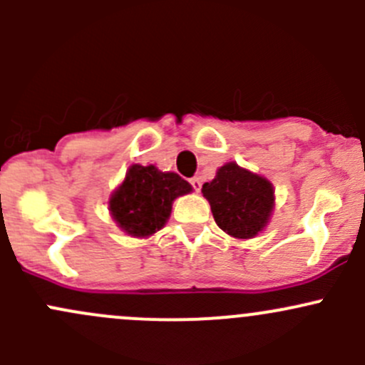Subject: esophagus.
Listing matches in <instances>:
<instances>
[{"label":"esophagus","mask_w":365,"mask_h":365,"mask_svg":"<svg viewBox=\"0 0 365 365\" xmlns=\"http://www.w3.org/2000/svg\"><path fill=\"white\" fill-rule=\"evenodd\" d=\"M190 185H192V189L196 190V192H200L201 185H203V182H201L200 176H194V178H190Z\"/></svg>","instance_id":"1"}]
</instances>
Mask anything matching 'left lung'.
Returning <instances> with one entry per match:
<instances>
[{"instance_id":"1","label":"left lung","mask_w":365,"mask_h":365,"mask_svg":"<svg viewBox=\"0 0 365 365\" xmlns=\"http://www.w3.org/2000/svg\"><path fill=\"white\" fill-rule=\"evenodd\" d=\"M201 192L208 200L217 226L235 238L256 237L274 206L272 183L235 162L222 165Z\"/></svg>"}]
</instances>
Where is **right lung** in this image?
<instances>
[{
    "mask_svg": "<svg viewBox=\"0 0 365 365\" xmlns=\"http://www.w3.org/2000/svg\"><path fill=\"white\" fill-rule=\"evenodd\" d=\"M192 187L176 173H162L155 165L134 164L109 201L113 219L132 237H150L171 213L173 201Z\"/></svg>",
    "mask_w": 365,
    "mask_h": 365,
    "instance_id": "1",
    "label": "right lung"
}]
</instances>
